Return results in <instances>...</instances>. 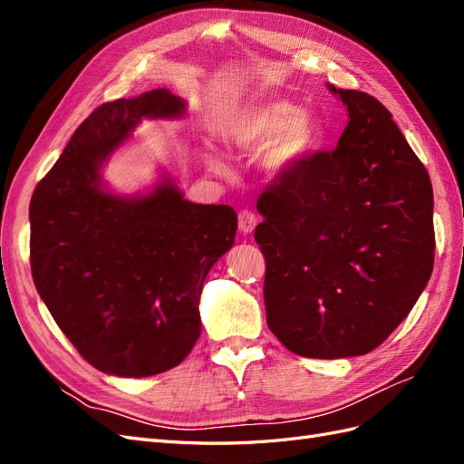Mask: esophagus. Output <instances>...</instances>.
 Here are the masks:
<instances>
[{
	"label": "esophagus",
	"instance_id": "esophagus-1",
	"mask_svg": "<svg viewBox=\"0 0 464 464\" xmlns=\"http://www.w3.org/2000/svg\"><path fill=\"white\" fill-rule=\"evenodd\" d=\"M237 227H240L242 234H251L257 227V217L249 208H242L237 213Z\"/></svg>",
	"mask_w": 464,
	"mask_h": 464
}]
</instances>
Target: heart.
Masks as SVG:
<instances>
[{
    "label": "heart",
    "mask_w": 464,
    "mask_h": 464,
    "mask_svg": "<svg viewBox=\"0 0 464 464\" xmlns=\"http://www.w3.org/2000/svg\"><path fill=\"white\" fill-rule=\"evenodd\" d=\"M227 139L244 152H256L266 146L263 154L266 172L285 176L310 157L317 143V128L296 104L285 98H271L237 110L228 120ZM210 164L217 170L224 168L215 154Z\"/></svg>",
    "instance_id": "heart-1"
}]
</instances>
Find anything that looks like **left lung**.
I'll return each mask as SVG.
<instances>
[{
  "mask_svg": "<svg viewBox=\"0 0 464 464\" xmlns=\"http://www.w3.org/2000/svg\"><path fill=\"white\" fill-rule=\"evenodd\" d=\"M348 110L333 150H317L261 193L266 325L290 353H372L411 314L433 271V191L391 111L327 85Z\"/></svg>",
  "mask_w": 464,
  "mask_h": 464,
  "instance_id": "obj_1",
  "label": "left lung"
}]
</instances>
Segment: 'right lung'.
<instances>
[{
    "mask_svg": "<svg viewBox=\"0 0 464 464\" xmlns=\"http://www.w3.org/2000/svg\"><path fill=\"white\" fill-rule=\"evenodd\" d=\"M184 111L168 89L98 106L33 193L34 286L77 353L108 375H157L191 353L205 276L234 246L228 205L191 203L170 178L143 198L102 184V164L139 121Z\"/></svg>",
    "mask_w": 464,
    "mask_h": 464,
    "instance_id": "right-lung-1",
    "label": "right lung"
}]
</instances>
